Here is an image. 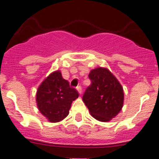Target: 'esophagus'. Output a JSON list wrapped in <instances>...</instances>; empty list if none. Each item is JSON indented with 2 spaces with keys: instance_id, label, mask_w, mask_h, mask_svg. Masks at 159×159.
Segmentation results:
<instances>
[{
  "instance_id": "esophagus-1",
  "label": "esophagus",
  "mask_w": 159,
  "mask_h": 159,
  "mask_svg": "<svg viewBox=\"0 0 159 159\" xmlns=\"http://www.w3.org/2000/svg\"><path fill=\"white\" fill-rule=\"evenodd\" d=\"M77 92H78V93H79L80 95L82 94V88L81 86H77Z\"/></svg>"
}]
</instances>
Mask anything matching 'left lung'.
I'll return each instance as SVG.
<instances>
[{
  "label": "left lung",
  "instance_id": "8db88e82",
  "mask_svg": "<svg viewBox=\"0 0 159 159\" xmlns=\"http://www.w3.org/2000/svg\"><path fill=\"white\" fill-rule=\"evenodd\" d=\"M91 85L85 92L82 101L96 120L110 121L121 111L124 91L116 77L105 67H97L89 73Z\"/></svg>",
  "mask_w": 159,
  "mask_h": 159
}]
</instances>
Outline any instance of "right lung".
I'll use <instances>...</instances> for the list:
<instances>
[{
	"label": "right lung",
	"instance_id": "1",
	"mask_svg": "<svg viewBox=\"0 0 159 159\" xmlns=\"http://www.w3.org/2000/svg\"><path fill=\"white\" fill-rule=\"evenodd\" d=\"M78 97V92L62 78L60 71H55L39 87L36 102L39 111L52 123L58 122L69 114L72 102Z\"/></svg>",
	"mask_w": 159,
	"mask_h": 159
}]
</instances>
